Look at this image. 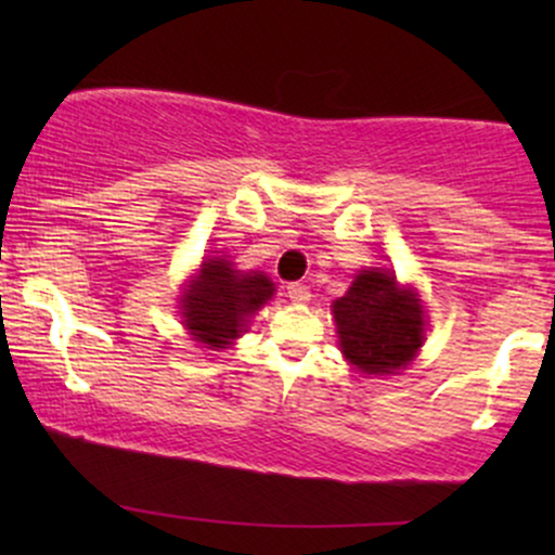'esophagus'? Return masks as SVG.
Returning a JSON list of instances; mask_svg holds the SVG:
<instances>
[{"label":"esophagus","mask_w":555,"mask_h":555,"mask_svg":"<svg viewBox=\"0 0 555 555\" xmlns=\"http://www.w3.org/2000/svg\"><path fill=\"white\" fill-rule=\"evenodd\" d=\"M286 297H289L292 302H297V305L308 302V299H310V286L302 284V282L289 284V286H286Z\"/></svg>","instance_id":"obj_1"}]
</instances>
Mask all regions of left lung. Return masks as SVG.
<instances>
[{
  "label": "left lung",
  "instance_id": "8db88e82",
  "mask_svg": "<svg viewBox=\"0 0 555 555\" xmlns=\"http://www.w3.org/2000/svg\"><path fill=\"white\" fill-rule=\"evenodd\" d=\"M341 352L367 375L406 367L423 344V305L412 292H401L393 273L362 271L344 297L334 302Z\"/></svg>",
  "mask_w": 555,
  "mask_h": 555
}]
</instances>
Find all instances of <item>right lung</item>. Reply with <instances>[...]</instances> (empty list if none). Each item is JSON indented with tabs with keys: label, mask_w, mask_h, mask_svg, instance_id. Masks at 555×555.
Masks as SVG:
<instances>
[{
	"label": "right lung",
	"mask_w": 555,
	"mask_h": 555,
	"mask_svg": "<svg viewBox=\"0 0 555 555\" xmlns=\"http://www.w3.org/2000/svg\"><path fill=\"white\" fill-rule=\"evenodd\" d=\"M273 284L263 273H240L224 258L203 263L201 273L182 297V318L195 341L208 349H224L240 336L266 299H271Z\"/></svg>",
	"instance_id": "1"
}]
</instances>
